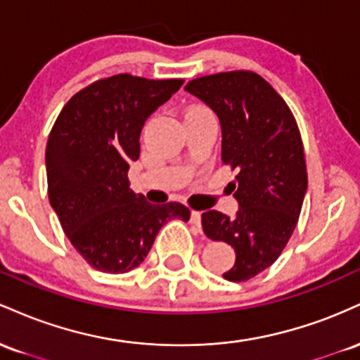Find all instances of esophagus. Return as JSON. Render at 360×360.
I'll list each match as a JSON object with an SVG mask.
<instances>
[{
	"label": "esophagus",
	"mask_w": 360,
	"mask_h": 360,
	"mask_svg": "<svg viewBox=\"0 0 360 360\" xmlns=\"http://www.w3.org/2000/svg\"><path fill=\"white\" fill-rule=\"evenodd\" d=\"M191 223L196 226H201V212H191Z\"/></svg>",
	"instance_id": "1"
}]
</instances>
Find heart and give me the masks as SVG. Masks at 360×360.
Here are the masks:
<instances>
[{
  "label": "heart",
  "mask_w": 360,
  "mask_h": 360,
  "mask_svg": "<svg viewBox=\"0 0 360 360\" xmlns=\"http://www.w3.org/2000/svg\"><path fill=\"white\" fill-rule=\"evenodd\" d=\"M208 108H205V106H201V105H194V106H191V108H188V111H186V113H196V111H206Z\"/></svg>",
  "instance_id": "heart-1"
}]
</instances>
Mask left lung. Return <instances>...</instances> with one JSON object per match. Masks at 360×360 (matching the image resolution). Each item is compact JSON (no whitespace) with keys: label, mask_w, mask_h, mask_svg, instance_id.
Returning a JSON list of instances; mask_svg holds the SVG:
<instances>
[{"label":"left lung","mask_w":360,"mask_h":360,"mask_svg":"<svg viewBox=\"0 0 360 360\" xmlns=\"http://www.w3.org/2000/svg\"><path fill=\"white\" fill-rule=\"evenodd\" d=\"M186 91L220 118L221 160L237 171L233 218L217 210L201 214L205 235L235 250L223 278L242 283L276 262L298 223L308 188L298 123L278 91L252 71L196 77Z\"/></svg>","instance_id":"8db88e82"}]
</instances>
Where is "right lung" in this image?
I'll list each match as a JSON object with an SVG mask.
<instances>
[{
  "label": "right lung",
  "mask_w": 360,
  "mask_h": 360,
  "mask_svg": "<svg viewBox=\"0 0 360 360\" xmlns=\"http://www.w3.org/2000/svg\"><path fill=\"white\" fill-rule=\"evenodd\" d=\"M183 79L131 74L98 79L65 103L45 150L49 201L72 247L96 271L123 274L143 262L169 220L188 221V206L152 205L128 183L140 131Z\"/></svg>",
  "instance_id": "add662e5"
}]
</instances>
